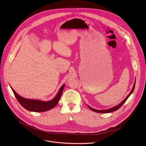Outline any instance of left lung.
<instances>
[{"instance_id":"left-lung-1","label":"left lung","mask_w":146,"mask_h":146,"mask_svg":"<svg viewBox=\"0 0 146 146\" xmlns=\"http://www.w3.org/2000/svg\"><path fill=\"white\" fill-rule=\"evenodd\" d=\"M135 81L134 82V85H133V88L131 90V91H130V92L129 93V94L128 95V96L126 97L120 104H119L118 105L116 106L115 107H113V108H111V109H108V110H96V109H94L91 107H90L89 106H88V107L91 110H92L93 111H95V112H96V113H111V112H113V111H116L117 110H118L119 108H121V106L124 104V102L127 101V100L128 99V98L129 97L130 95L131 94V93L133 92L134 91V87H135Z\"/></svg>"}]
</instances>
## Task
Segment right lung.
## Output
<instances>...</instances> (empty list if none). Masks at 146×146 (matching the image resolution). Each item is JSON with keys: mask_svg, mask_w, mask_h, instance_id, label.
Returning <instances> with one entry per match:
<instances>
[{"mask_svg": "<svg viewBox=\"0 0 146 146\" xmlns=\"http://www.w3.org/2000/svg\"><path fill=\"white\" fill-rule=\"evenodd\" d=\"M64 86L65 84H63L61 87L56 97L48 102L23 98L18 95L15 91V90L12 87L11 88L17 101H18L19 104L25 109L33 112H44L51 109L57 105L62 94Z\"/></svg>", "mask_w": 146, "mask_h": 146, "instance_id": "1", "label": "right lung"}]
</instances>
